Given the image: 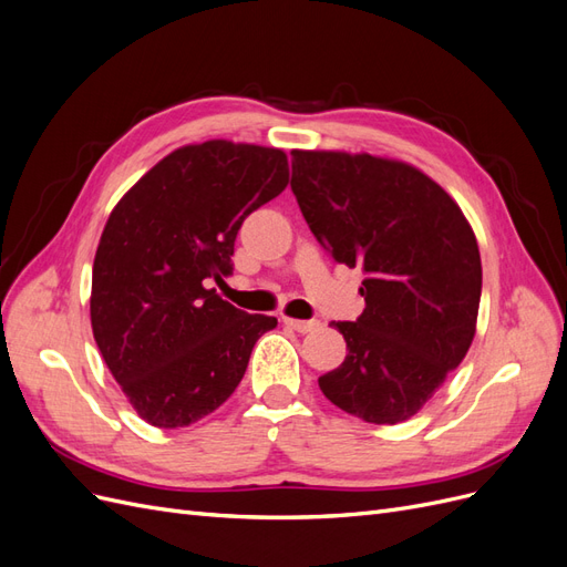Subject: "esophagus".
I'll return each mask as SVG.
<instances>
[{"label": "esophagus", "mask_w": 567, "mask_h": 567, "mask_svg": "<svg viewBox=\"0 0 567 567\" xmlns=\"http://www.w3.org/2000/svg\"><path fill=\"white\" fill-rule=\"evenodd\" d=\"M284 323L288 326V329H293V331H298V333H310V331L319 329V321H317V319L302 321V319H288V317H284Z\"/></svg>", "instance_id": "1"}]
</instances>
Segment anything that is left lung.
<instances>
[{
    "mask_svg": "<svg viewBox=\"0 0 567 567\" xmlns=\"http://www.w3.org/2000/svg\"><path fill=\"white\" fill-rule=\"evenodd\" d=\"M290 188L336 262L362 267L367 307L331 321L348 357L321 392L367 423H400L433 398L466 357L483 290L471 225L416 167L333 151H293Z\"/></svg>",
    "mask_w": 567,
    "mask_h": 567,
    "instance_id": "left-lung-1",
    "label": "left lung"
}]
</instances>
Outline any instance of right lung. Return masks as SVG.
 Returning a JSON list of instances; mask_svg holds the SVG:
<instances>
[{
	"instance_id": "add662e5",
	"label": "right lung",
	"mask_w": 567,
	"mask_h": 567,
	"mask_svg": "<svg viewBox=\"0 0 567 567\" xmlns=\"http://www.w3.org/2000/svg\"><path fill=\"white\" fill-rule=\"evenodd\" d=\"M286 184L284 151L215 140L169 153L111 213L92 269V331L151 425L213 414L241 383L257 338L277 326L205 281L231 277L244 219Z\"/></svg>"
}]
</instances>
